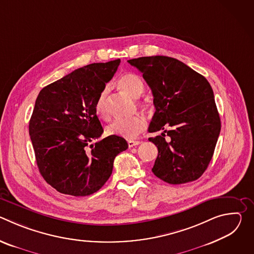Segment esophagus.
<instances>
[{
	"mask_svg": "<svg viewBox=\"0 0 254 254\" xmlns=\"http://www.w3.org/2000/svg\"><path fill=\"white\" fill-rule=\"evenodd\" d=\"M139 143H141V141H139V140H128L127 141V144H128L129 148L137 146V144H139Z\"/></svg>",
	"mask_w": 254,
	"mask_h": 254,
	"instance_id": "34e87169",
	"label": "esophagus"
}]
</instances>
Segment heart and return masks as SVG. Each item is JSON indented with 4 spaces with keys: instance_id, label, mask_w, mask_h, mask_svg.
Segmentation results:
<instances>
[{
    "instance_id": "1",
    "label": "heart",
    "mask_w": 254,
    "mask_h": 254,
    "mask_svg": "<svg viewBox=\"0 0 254 254\" xmlns=\"http://www.w3.org/2000/svg\"><path fill=\"white\" fill-rule=\"evenodd\" d=\"M118 86L124 93L133 98L139 97L144 90V84L142 79L134 73H127L123 75L118 81ZM106 97V91H102L97 97L94 105V111L96 116L104 121L108 120V118H110V112H108ZM140 105L143 108H149L150 106L147 101L140 102ZM144 128H146V120H144L143 117L137 115L128 119L115 120L106 127V131L107 133L113 135H118L127 139H133Z\"/></svg>"
}]
</instances>
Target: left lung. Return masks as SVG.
<instances>
[{"mask_svg":"<svg viewBox=\"0 0 254 254\" xmlns=\"http://www.w3.org/2000/svg\"><path fill=\"white\" fill-rule=\"evenodd\" d=\"M127 62L141 72L153 92L156 112L149 131L163 130L149 138L159 151L153 173L173 185L197 180L213 157L221 129L210 83L172 57H139Z\"/></svg>","mask_w":254,"mask_h":254,"instance_id":"left-lung-1","label":"left lung"}]
</instances>
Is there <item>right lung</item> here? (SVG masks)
Wrapping results in <instances>:
<instances>
[{
  "instance_id": "right-lung-1",
  "label": "right lung",
  "mask_w": 254,
  "mask_h": 254,
  "mask_svg": "<svg viewBox=\"0 0 254 254\" xmlns=\"http://www.w3.org/2000/svg\"><path fill=\"white\" fill-rule=\"evenodd\" d=\"M120 59L78 68L38 94L29 134L40 174L62 194L88 196L111 177L116 157L128 146L125 138L101 136L94 105L118 70Z\"/></svg>"
}]
</instances>
